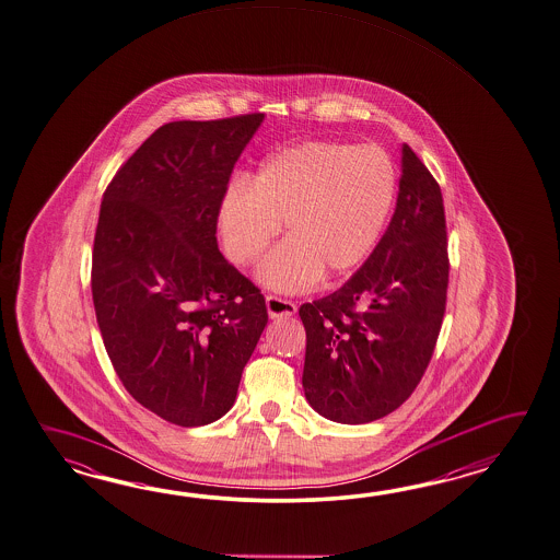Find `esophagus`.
Listing matches in <instances>:
<instances>
[{"label": "esophagus", "mask_w": 560, "mask_h": 560, "mask_svg": "<svg viewBox=\"0 0 560 560\" xmlns=\"http://www.w3.org/2000/svg\"><path fill=\"white\" fill-rule=\"evenodd\" d=\"M267 311L271 319H287L298 313V305L289 299L277 298V295H267Z\"/></svg>", "instance_id": "34e87169"}]
</instances>
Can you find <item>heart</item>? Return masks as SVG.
<instances>
[{
    "instance_id": "b5f03b06",
    "label": "heart",
    "mask_w": 560,
    "mask_h": 560,
    "mask_svg": "<svg viewBox=\"0 0 560 560\" xmlns=\"http://www.w3.org/2000/svg\"><path fill=\"white\" fill-rule=\"evenodd\" d=\"M396 199V168L375 144L313 140L262 162L249 183L224 190L217 224L224 255L247 267L281 231L287 241L259 265V279L295 293L355 269L373 249Z\"/></svg>"
}]
</instances>
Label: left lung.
Returning <instances> with one entry per match:
<instances>
[{"label":"left lung","mask_w":560,"mask_h":560,"mask_svg":"<svg viewBox=\"0 0 560 560\" xmlns=\"http://www.w3.org/2000/svg\"><path fill=\"white\" fill-rule=\"evenodd\" d=\"M442 190L401 147L396 211L370 259L331 295L303 303V389L327 420L368 423L398 410L418 387L446 311Z\"/></svg>","instance_id":"8db88e82"}]
</instances>
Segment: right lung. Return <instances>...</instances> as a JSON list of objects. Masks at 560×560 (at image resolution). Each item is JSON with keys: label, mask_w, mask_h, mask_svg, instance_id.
<instances>
[{"label": "right lung", "mask_w": 560, "mask_h": 560, "mask_svg": "<svg viewBox=\"0 0 560 560\" xmlns=\"http://www.w3.org/2000/svg\"><path fill=\"white\" fill-rule=\"evenodd\" d=\"M262 118L161 126L100 207L92 299L104 348L126 392L183 428L233 408L269 319L261 289L217 245L219 202Z\"/></svg>", "instance_id": "right-lung-1"}]
</instances>
